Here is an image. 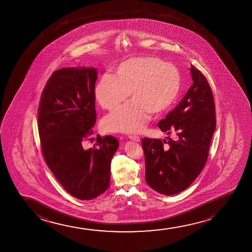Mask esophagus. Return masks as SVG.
<instances>
[{"label":"esophagus","mask_w":252,"mask_h":252,"mask_svg":"<svg viewBox=\"0 0 252 252\" xmlns=\"http://www.w3.org/2000/svg\"><path fill=\"white\" fill-rule=\"evenodd\" d=\"M128 138H129V139L132 140V141L140 142V138L137 137V136H132V135H131V136H128Z\"/></svg>","instance_id":"1"}]
</instances>
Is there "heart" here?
I'll list each match as a JSON object with an SVG mask.
<instances>
[{
  "mask_svg": "<svg viewBox=\"0 0 252 252\" xmlns=\"http://www.w3.org/2000/svg\"><path fill=\"white\" fill-rule=\"evenodd\" d=\"M182 78L170 63L153 57H135L119 63L112 75L98 79L94 94L100 107L112 110L127 99L131 100L107 115L102 126L109 132L138 133L151 114L164 113L179 95Z\"/></svg>",
  "mask_w": 252,
  "mask_h": 252,
  "instance_id": "obj_1",
  "label": "heart"
}]
</instances>
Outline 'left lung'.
Instances as JSON below:
<instances>
[{
  "mask_svg": "<svg viewBox=\"0 0 252 252\" xmlns=\"http://www.w3.org/2000/svg\"><path fill=\"white\" fill-rule=\"evenodd\" d=\"M193 84L173 110L159 121L158 127L176 140L144 138L145 181L152 189L164 195L183 192L191 185L207 162L215 131L214 95L205 76L190 68ZM166 145H164V144Z\"/></svg>",
  "mask_w": 252,
  "mask_h": 252,
  "instance_id": "left-lung-1",
  "label": "left lung"
}]
</instances>
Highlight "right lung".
<instances>
[{
	"label": "right lung",
	"instance_id": "right-lung-1",
	"mask_svg": "<svg viewBox=\"0 0 252 252\" xmlns=\"http://www.w3.org/2000/svg\"><path fill=\"white\" fill-rule=\"evenodd\" d=\"M98 70L71 67L56 70L42 93L38 133L46 164L72 196L92 200L110 184L111 160L117 138H97L93 149L83 148L95 124L94 88Z\"/></svg>",
	"mask_w": 252,
	"mask_h": 252
}]
</instances>
